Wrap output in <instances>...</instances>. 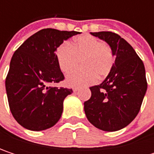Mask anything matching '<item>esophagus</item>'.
Segmentation results:
<instances>
[{
    "label": "esophagus",
    "mask_w": 154,
    "mask_h": 154,
    "mask_svg": "<svg viewBox=\"0 0 154 154\" xmlns=\"http://www.w3.org/2000/svg\"><path fill=\"white\" fill-rule=\"evenodd\" d=\"M78 90H79V87H74V88H73V92H74V93L77 92Z\"/></svg>",
    "instance_id": "1"
}]
</instances>
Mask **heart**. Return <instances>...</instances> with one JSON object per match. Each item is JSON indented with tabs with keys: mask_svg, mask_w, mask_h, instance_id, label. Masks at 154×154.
<instances>
[{
	"mask_svg": "<svg viewBox=\"0 0 154 154\" xmlns=\"http://www.w3.org/2000/svg\"><path fill=\"white\" fill-rule=\"evenodd\" d=\"M56 57L63 72L72 70L81 60L83 68L69 72L66 77V83L72 86L91 85L97 80V77L101 79L106 77L114 64L111 49L90 35L78 36L71 45L61 44L57 48Z\"/></svg>",
	"mask_w": 154,
	"mask_h": 154,
	"instance_id": "obj_1",
	"label": "heart"
}]
</instances>
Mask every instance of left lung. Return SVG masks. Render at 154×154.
Listing matches in <instances>:
<instances>
[{
    "instance_id": "8db88e82",
    "label": "left lung",
    "mask_w": 154,
    "mask_h": 154,
    "mask_svg": "<svg viewBox=\"0 0 154 154\" xmlns=\"http://www.w3.org/2000/svg\"><path fill=\"white\" fill-rule=\"evenodd\" d=\"M92 35L109 45L115 61L103 82L90 87L91 98L84 103L87 119L95 128L118 131L130 124L138 114L147 90L144 65L125 39L112 32Z\"/></svg>"
}]
</instances>
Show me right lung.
Listing matches in <instances>:
<instances>
[{
	"instance_id": "1",
	"label": "right lung",
	"mask_w": 154,
	"mask_h": 154,
	"mask_svg": "<svg viewBox=\"0 0 154 154\" xmlns=\"http://www.w3.org/2000/svg\"><path fill=\"white\" fill-rule=\"evenodd\" d=\"M77 34L80 33L42 29L14 52L5 86L11 111L23 128L45 130L60 119L63 101L73 91L51 85L64 79L56 51L64 41Z\"/></svg>"
}]
</instances>
